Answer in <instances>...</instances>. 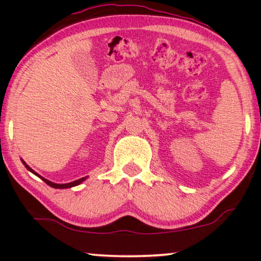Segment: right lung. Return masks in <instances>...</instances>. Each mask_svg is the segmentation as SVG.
<instances>
[{
  "instance_id": "1",
  "label": "right lung",
  "mask_w": 261,
  "mask_h": 261,
  "mask_svg": "<svg viewBox=\"0 0 261 261\" xmlns=\"http://www.w3.org/2000/svg\"><path fill=\"white\" fill-rule=\"evenodd\" d=\"M22 163L24 164V162H22ZM24 166H26V167H27V170H30L32 173H34V174H35V176L40 177V178H41V179H42V180H44L46 184H47V185H49V187H52V188H56V189H66V188H72V187H76V185H78V184H81V183H82V181H83V180H85V178H87V177H84V178H81V179H78V180H74V181H72V183H67V184H56V183H52V181H49V180H47V179H45V178H42L41 176H39V174H38L37 172H34V171H33V170H32L30 166H28V165H26V164H24Z\"/></svg>"
}]
</instances>
